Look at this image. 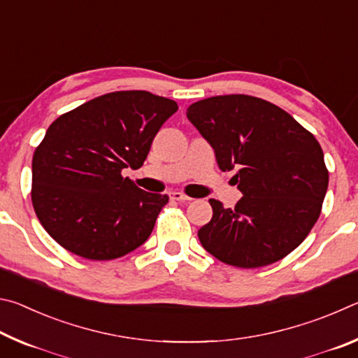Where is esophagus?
<instances>
[{
  "mask_svg": "<svg viewBox=\"0 0 358 358\" xmlns=\"http://www.w3.org/2000/svg\"><path fill=\"white\" fill-rule=\"evenodd\" d=\"M171 199H172V201H178V202H189V201H192V199L187 197L186 194L178 192V191L171 192Z\"/></svg>",
  "mask_w": 358,
  "mask_h": 358,
  "instance_id": "obj_1",
  "label": "esophagus"
}]
</instances>
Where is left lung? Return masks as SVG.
<instances>
[{
	"label": "left lung",
	"mask_w": 358,
	"mask_h": 358,
	"mask_svg": "<svg viewBox=\"0 0 358 358\" xmlns=\"http://www.w3.org/2000/svg\"><path fill=\"white\" fill-rule=\"evenodd\" d=\"M186 115L221 171L238 169L234 180L243 194L235 208L210 199L213 217L197 232L202 246L238 268L286 257L316 224L329 186L316 137L286 110L248 94L197 101Z\"/></svg>",
	"instance_id": "8db88e82"
}]
</instances>
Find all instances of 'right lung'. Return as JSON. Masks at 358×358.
<instances>
[{
    "label": "right lung",
    "instance_id": "obj_1",
    "mask_svg": "<svg viewBox=\"0 0 358 358\" xmlns=\"http://www.w3.org/2000/svg\"><path fill=\"white\" fill-rule=\"evenodd\" d=\"M177 102L113 92L58 117L33 155L31 201L47 234L76 256L112 260L143 245L169 202L123 177L138 169Z\"/></svg>",
    "mask_w": 358,
    "mask_h": 358
}]
</instances>
